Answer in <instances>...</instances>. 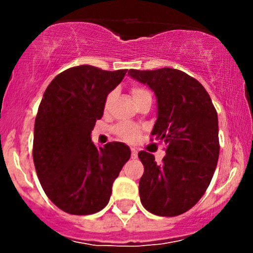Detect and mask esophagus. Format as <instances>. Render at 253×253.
I'll list each match as a JSON object with an SVG mask.
<instances>
[{
	"instance_id": "34e87169",
	"label": "esophagus",
	"mask_w": 253,
	"mask_h": 253,
	"mask_svg": "<svg viewBox=\"0 0 253 253\" xmlns=\"http://www.w3.org/2000/svg\"><path fill=\"white\" fill-rule=\"evenodd\" d=\"M131 157H132V159H136V158L138 157V152H137L134 148H132L131 149Z\"/></svg>"
}]
</instances>
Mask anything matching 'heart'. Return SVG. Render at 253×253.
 <instances>
[{
	"mask_svg": "<svg viewBox=\"0 0 253 253\" xmlns=\"http://www.w3.org/2000/svg\"><path fill=\"white\" fill-rule=\"evenodd\" d=\"M132 98L136 103L143 100V99H152V93L149 89H147L143 85H133L131 88ZM112 99H114V93L108 94L105 99V108L108 109L110 106ZM114 133L119 137L120 139L125 142L132 143L136 141L142 133V128L134 124H129V122H121V124L116 125L114 127Z\"/></svg>",
	"mask_w": 253,
	"mask_h": 253,
	"instance_id": "heart-1",
	"label": "heart"
}]
</instances>
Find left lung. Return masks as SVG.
Segmentation results:
<instances>
[{"label":"left lung","mask_w":253,"mask_h":253,"mask_svg":"<svg viewBox=\"0 0 253 253\" xmlns=\"http://www.w3.org/2000/svg\"><path fill=\"white\" fill-rule=\"evenodd\" d=\"M129 77L157 96L158 117L152 136L167 144L162 164L138 153L144 172L139 180L143 207L160 216H176L205 195L219 158L218 115L205 86L174 68L129 70Z\"/></svg>","instance_id":"8db88e82"}]
</instances>
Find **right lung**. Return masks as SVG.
<instances>
[{
    "label": "right lung",
    "instance_id": "1",
    "mask_svg": "<svg viewBox=\"0 0 253 253\" xmlns=\"http://www.w3.org/2000/svg\"><path fill=\"white\" fill-rule=\"evenodd\" d=\"M126 72L77 66L56 76L45 90L35 119L33 159L42 190L66 213L86 215L101 211L131 157L125 143L98 148L90 138L106 96Z\"/></svg>",
    "mask_w": 253,
    "mask_h": 253
}]
</instances>
